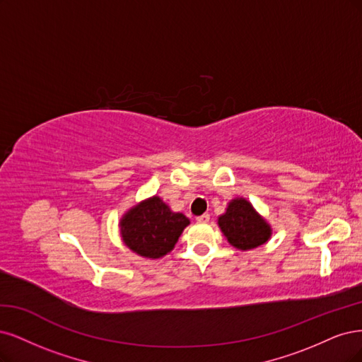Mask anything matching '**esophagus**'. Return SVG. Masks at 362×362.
I'll use <instances>...</instances> for the list:
<instances>
[{
  "instance_id": "1",
  "label": "esophagus",
  "mask_w": 362,
  "mask_h": 362,
  "mask_svg": "<svg viewBox=\"0 0 362 362\" xmlns=\"http://www.w3.org/2000/svg\"><path fill=\"white\" fill-rule=\"evenodd\" d=\"M209 219H211V215H209V214H203L202 216H197V223L206 224V223H209Z\"/></svg>"
}]
</instances>
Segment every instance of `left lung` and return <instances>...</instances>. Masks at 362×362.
<instances>
[{"label":"left lung","instance_id":"8db88e82","mask_svg":"<svg viewBox=\"0 0 362 362\" xmlns=\"http://www.w3.org/2000/svg\"><path fill=\"white\" fill-rule=\"evenodd\" d=\"M218 226L231 247L250 251L262 247L272 236V227L243 197L228 202L226 212L218 216Z\"/></svg>","mask_w":362,"mask_h":362}]
</instances>
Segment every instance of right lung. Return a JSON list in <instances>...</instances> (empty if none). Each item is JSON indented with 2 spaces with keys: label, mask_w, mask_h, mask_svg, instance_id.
<instances>
[{
  "label": "right lung",
  "mask_w": 362,
  "mask_h": 362,
  "mask_svg": "<svg viewBox=\"0 0 362 362\" xmlns=\"http://www.w3.org/2000/svg\"><path fill=\"white\" fill-rule=\"evenodd\" d=\"M191 221L173 212L160 197L153 195L132 206L120 218V236L132 252L144 259H162L173 251Z\"/></svg>",
  "instance_id": "add662e5"
}]
</instances>
